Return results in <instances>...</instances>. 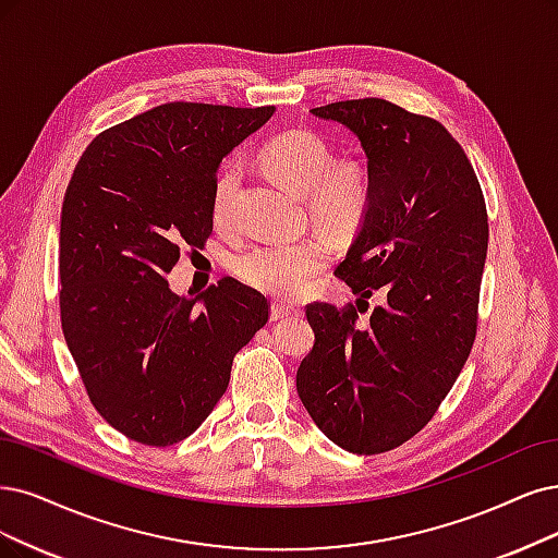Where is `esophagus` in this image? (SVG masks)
Here are the masks:
<instances>
[{
    "label": "esophagus",
    "instance_id": "obj_1",
    "mask_svg": "<svg viewBox=\"0 0 558 558\" xmlns=\"http://www.w3.org/2000/svg\"><path fill=\"white\" fill-rule=\"evenodd\" d=\"M294 313V305L292 303H274L271 305V319L274 322H278V319H284V317H290Z\"/></svg>",
    "mask_w": 558,
    "mask_h": 558
}]
</instances>
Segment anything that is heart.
<instances>
[{
    "mask_svg": "<svg viewBox=\"0 0 558 558\" xmlns=\"http://www.w3.org/2000/svg\"><path fill=\"white\" fill-rule=\"evenodd\" d=\"M333 149L313 131H287L262 149V160L282 183L305 195L307 214L333 234H352L365 222L375 199V179L365 162L333 160ZM239 165L218 172L211 193V218L218 230H232L236 220ZM331 259V245L319 236L299 241L255 243L236 257L234 271L259 292L296 296Z\"/></svg>",
    "mask_w": 558,
    "mask_h": 558,
    "instance_id": "1",
    "label": "heart"
}]
</instances>
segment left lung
Segmentation results:
<instances>
[{"label": "left lung", "mask_w": 558, "mask_h": 558, "mask_svg": "<svg viewBox=\"0 0 558 558\" xmlns=\"http://www.w3.org/2000/svg\"><path fill=\"white\" fill-rule=\"evenodd\" d=\"M313 114L361 140L375 199L336 268L359 307L305 305L315 347L296 390L328 439L377 456L418 435L471 354L487 206L471 160L437 119L384 98L328 102ZM375 291L387 303L363 325L360 303Z\"/></svg>", "instance_id": "left-lung-1"}]
</instances>
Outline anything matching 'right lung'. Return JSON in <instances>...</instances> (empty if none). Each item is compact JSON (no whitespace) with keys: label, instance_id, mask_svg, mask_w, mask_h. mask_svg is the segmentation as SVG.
Here are the masks:
<instances>
[{"label":"right lung","instance_id":"obj_1","mask_svg":"<svg viewBox=\"0 0 558 558\" xmlns=\"http://www.w3.org/2000/svg\"><path fill=\"white\" fill-rule=\"evenodd\" d=\"M274 110L165 102L96 135L75 165L59 230L61 331L98 414L137 444L193 435L268 322L271 303L234 278L189 299L165 274L211 236L218 162Z\"/></svg>","mask_w":558,"mask_h":558}]
</instances>
